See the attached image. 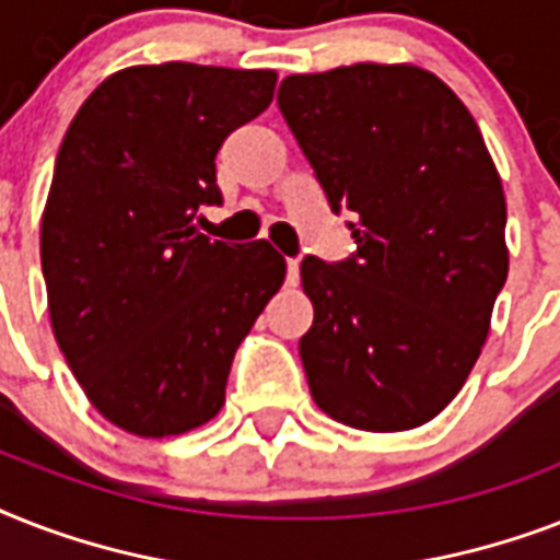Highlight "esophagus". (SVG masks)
Instances as JSON below:
<instances>
[{
    "instance_id": "34e87169",
    "label": "esophagus",
    "mask_w": 560,
    "mask_h": 560,
    "mask_svg": "<svg viewBox=\"0 0 560 560\" xmlns=\"http://www.w3.org/2000/svg\"><path fill=\"white\" fill-rule=\"evenodd\" d=\"M288 284H299V258H288Z\"/></svg>"
}]
</instances>
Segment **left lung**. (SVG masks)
<instances>
[{
	"mask_svg": "<svg viewBox=\"0 0 560 560\" xmlns=\"http://www.w3.org/2000/svg\"><path fill=\"white\" fill-rule=\"evenodd\" d=\"M279 109L334 214H354L346 261H302L311 395L358 430H412L488 337L509 276L500 174L468 107L418 66L290 74Z\"/></svg>",
	"mask_w": 560,
	"mask_h": 560,
	"instance_id": "1",
	"label": "left lung"
}]
</instances>
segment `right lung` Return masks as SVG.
<instances>
[{
    "instance_id": "obj_1",
    "label": "right lung",
    "mask_w": 560,
    "mask_h": 560,
    "mask_svg": "<svg viewBox=\"0 0 560 560\" xmlns=\"http://www.w3.org/2000/svg\"><path fill=\"white\" fill-rule=\"evenodd\" d=\"M276 72L133 66L83 101L57 151L39 258L66 363L101 416L144 439L226 400L237 346L284 281L267 241L200 235L220 144L270 107Z\"/></svg>"
}]
</instances>
